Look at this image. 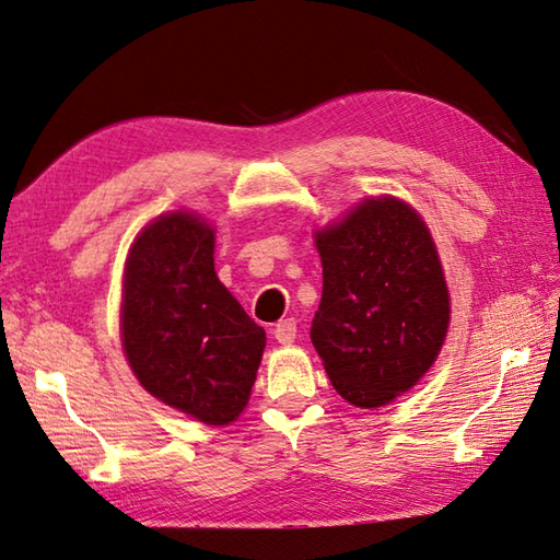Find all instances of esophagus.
<instances>
[{
	"label": "esophagus",
	"instance_id": "1",
	"mask_svg": "<svg viewBox=\"0 0 560 560\" xmlns=\"http://www.w3.org/2000/svg\"><path fill=\"white\" fill-rule=\"evenodd\" d=\"M272 338H276L280 345H292L296 338V320L284 318L276 323V328H272Z\"/></svg>",
	"mask_w": 560,
	"mask_h": 560
}]
</instances>
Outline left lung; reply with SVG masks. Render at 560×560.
I'll return each mask as SVG.
<instances>
[{
  "instance_id": "8db88e82",
  "label": "left lung",
  "mask_w": 560,
  "mask_h": 560,
  "mask_svg": "<svg viewBox=\"0 0 560 560\" xmlns=\"http://www.w3.org/2000/svg\"><path fill=\"white\" fill-rule=\"evenodd\" d=\"M323 296L312 342L347 402L381 407L436 362L451 300L436 246L417 210L369 198L316 232Z\"/></svg>"
}]
</instances>
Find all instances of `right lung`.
<instances>
[{
    "label": "right lung",
    "mask_w": 560,
    "mask_h": 560,
    "mask_svg": "<svg viewBox=\"0 0 560 560\" xmlns=\"http://www.w3.org/2000/svg\"><path fill=\"white\" fill-rule=\"evenodd\" d=\"M215 234L170 213L136 237L121 296V342L136 378L158 400L225 427L252 395L266 332L215 276Z\"/></svg>",
    "instance_id": "1"
}]
</instances>
